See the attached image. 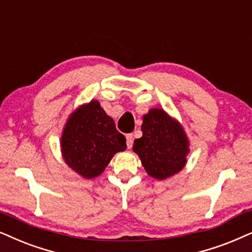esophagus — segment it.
Returning <instances> with one entry per match:
<instances>
[{
  "label": "esophagus",
  "mask_w": 252,
  "mask_h": 252,
  "mask_svg": "<svg viewBox=\"0 0 252 252\" xmlns=\"http://www.w3.org/2000/svg\"><path fill=\"white\" fill-rule=\"evenodd\" d=\"M126 145H127V148H130L133 145V134H127L126 135Z\"/></svg>",
  "instance_id": "1"
}]
</instances>
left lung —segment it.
<instances>
[{
    "mask_svg": "<svg viewBox=\"0 0 252 252\" xmlns=\"http://www.w3.org/2000/svg\"><path fill=\"white\" fill-rule=\"evenodd\" d=\"M142 136L134 141L133 150L140 156L146 171L156 179L177 174L185 165L189 142L184 130L161 109L143 116Z\"/></svg>",
    "mask_w": 252,
    "mask_h": 252,
    "instance_id": "1",
    "label": "left lung"
}]
</instances>
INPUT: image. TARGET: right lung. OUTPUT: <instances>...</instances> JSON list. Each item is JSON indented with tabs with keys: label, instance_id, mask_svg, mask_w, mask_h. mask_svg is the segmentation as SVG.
I'll use <instances>...</instances> for the list:
<instances>
[{
	"label": "right lung",
	"instance_id": "obj_1",
	"mask_svg": "<svg viewBox=\"0 0 252 252\" xmlns=\"http://www.w3.org/2000/svg\"><path fill=\"white\" fill-rule=\"evenodd\" d=\"M63 158L86 178L97 177L113 155L126 149V138L97 100L71 114L61 139Z\"/></svg>",
	"mask_w": 252,
	"mask_h": 252
}]
</instances>
